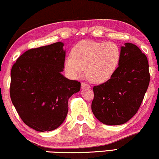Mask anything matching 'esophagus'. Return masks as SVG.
Segmentation results:
<instances>
[{"instance_id": "34e87169", "label": "esophagus", "mask_w": 159, "mask_h": 159, "mask_svg": "<svg viewBox=\"0 0 159 159\" xmlns=\"http://www.w3.org/2000/svg\"><path fill=\"white\" fill-rule=\"evenodd\" d=\"M81 88H82V89H84V88H90V84H88V83H86V82H82V84H81Z\"/></svg>"}]
</instances>
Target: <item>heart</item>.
Here are the masks:
<instances>
[{"instance_id": "obj_1", "label": "heart", "mask_w": 159, "mask_h": 159, "mask_svg": "<svg viewBox=\"0 0 159 159\" xmlns=\"http://www.w3.org/2000/svg\"><path fill=\"white\" fill-rule=\"evenodd\" d=\"M71 55L65 61V68L71 77H80L86 69V76L90 82L102 83L109 80L116 71L121 51L114 42L87 40L77 43Z\"/></svg>"}]
</instances>
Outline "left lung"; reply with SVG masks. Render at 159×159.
Wrapping results in <instances>:
<instances>
[{
    "label": "left lung",
    "mask_w": 159,
    "mask_h": 159,
    "mask_svg": "<svg viewBox=\"0 0 159 159\" xmlns=\"http://www.w3.org/2000/svg\"><path fill=\"white\" fill-rule=\"evenodd\" d=\"M149 82L146 56L135 45L125 43L121 48L119 66L111 77L93 87V114L107 125L126 123L138 112Z\"/></svg>",
    "instance_id": "left-lung-1"
}]
</instances>
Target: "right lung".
<instances>
[{
	"mask_svg": "<svg viewBox=\"0 0 159 159\" xmlns=\"http://www.w3.org/2000/svg\"><path fill=\"white\" fill-rule=\"evenodd\" d=\"M58 42L25 52L11 71L10 96L24 123L38 132L58 128L68 113L69 98L80 90L64 77L66 51Z\"/></svg>",
	"mask_w": 159,
	"mask_h": 159,
	"instance_id": "add662e5",
	"label": "right lung"
}]
</instances>
